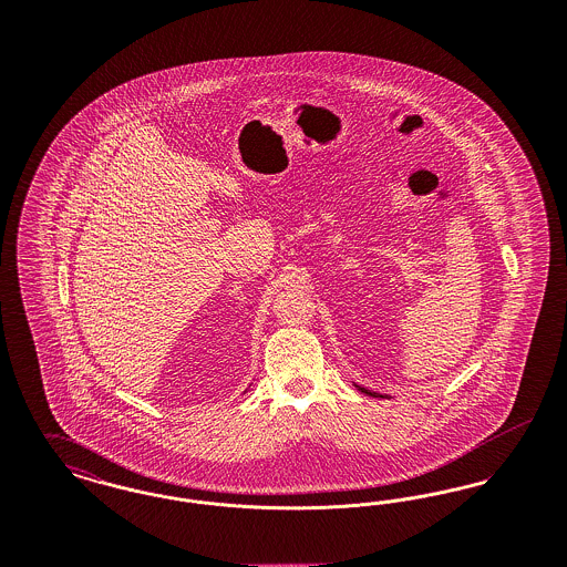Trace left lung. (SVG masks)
<instances>
[{
    "label": "left lung",
    "mask_w": 567,
    "mask_h": 567,
    "mask_svg": "<svg viewBox=\"0 0 567 567\" xmlns=\"http://www.w3.org/2000/svg\"><path fill=\"white\" fill-rule=\"evenodd\" d=\"M359 391H361V393H365V395H374V398H384V395H378V393H372V391H368V389H363V386H359Z\"/></svg>",
    "instance_id": "8db88e82"
}]
</instances>
